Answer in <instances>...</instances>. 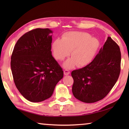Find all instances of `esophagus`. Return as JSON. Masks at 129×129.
I'll list each match as a JSON object with an SVG mask.
<instances>
[{
	"mask_svg": "<svg viewBox=\"0 0 129 129\" xmlns=\"http://www.w3.org/2000/svg\"><path fill=\"white\" fill-rule=\"evenodd\" d=\"M64 74L65 75H68L70 74V72L68 70H64Z\"/></svg>",
	"mask_w": 129,
	"mask_h": 129,
	"instance_id": "1",
	"label": "esophagus"
}]
</instances>
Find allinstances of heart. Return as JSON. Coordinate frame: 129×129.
Returning a JSON list of instances; mask_svg holds the SVG:
<instances>
[{
    "label": "heart",
    "instance_id": "1",
    "mask_svg": "<svg viewBox=\"0 0 129 129\" xmlns=\"http://www.w3.org/2000/svg\"><path fill=\"white\" fill-rule=\"evenodd\" d=\"M99 46L96 38L91 37L86 32L69 31L52 43V49L55 57L59 60H64L69 56L70 51L72 58L68 59L63 67L70 69L75 65L85 66L92 60Z\"/></svg>",
    "mask_w": 129,
    "mask_h": 129
}]
</instances>
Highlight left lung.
<instances>
[{
  "label": "left lung",
  "mask_w": 129,
  "mask_h": 129,
  "mask_svg": "<svg viewBox=\"0 0 129 129\" xmlns=\"http://www.w3.org/2000/svg\"><path fill=\"white\" fill-rule=\"evenodd\" d=\"M120 64L119 46L111 37H108L90 64L72 72L74 96L86 103L103 99L116 83L120 73Z\"/></svg>",
  "instance_id": "8db88e82"
}]
</instances>
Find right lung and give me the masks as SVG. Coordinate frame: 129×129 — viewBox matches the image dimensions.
I'll return each mask as SVG.
<instances>
[{
	"label": "right lung",
	"instance_id": "right-lung-1",
	"mask_svg": "<svg viewBox=\"0 0 129 129\" xmlns=\"http://www.w3.org/2000/svg\"><path fill=\"white\" fill-rule=\"evenodd\" d=\"M53 31L38 28L19 38L11 57L16 88L26 100L41 102L50 98L63 78L62 68L51 55Z\"/></svg>",
	"mask_w": 129,
	"mask_h": 129
}]
</instances>
